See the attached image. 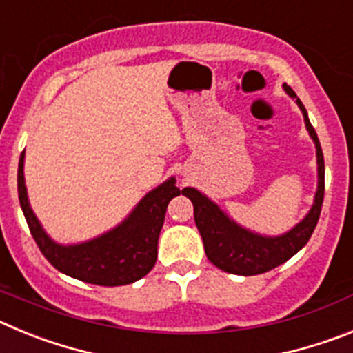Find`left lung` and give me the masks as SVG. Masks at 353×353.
Segmentation results:
<instances>
[{"label":"left lung","instance_id":"obj_1","mask_svg":"<svg viewBox=\"0 0 353 353\" xmlns=\"http://www.w3.org/2000/svg\"><path fill=\"white\" fill-rule=\"evenodd\" d=\"M285 92L295 99L304 117L305 129L316 146V166H318V187L311 210L305 214L304 219L293 226L290 232L277 236H265L245 230L235 221L230 219L217 205L201 194L194 187H185L183 196L192 201L194 207V221L198 232L203 239L205 254L208 260L224 272L236 274V276H256V274L269 272L277 265L288 261L293 254H297L316 228L320 212H322L323 192H325V164H323L322 146L318 136L311 125L307 111L302 105L301 99L295 95L290 86L283 84Z\"/></svg>","mask_w":353,"mask_h":353}]
</instances>
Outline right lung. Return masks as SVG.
<instances>
[{
	"instance_id": "obj_1",
	"label": "right lung",
	"mask_w": 353,
	"mask_h": 353,
	"mask_svg": "<svg viewBox=\"0 0 353 353\" xmlns=\"http://www.w3.org/2000/svg\"><path fill=\"white\" fill-rule=\"evenodd\" d=\"M174 182L176 180L171 176L155 187L154 191H150L127 219L104 235L81 244L61 245L43 232L42 224L30 207L24 183V152L19 159L17 170L21 208L43 256L60 272L76 277L79 281L101 286L130 285L154 269L157 260L159 233L164 224L168 203L180 194V189Z\"/></svg>"
}]
</instances>
